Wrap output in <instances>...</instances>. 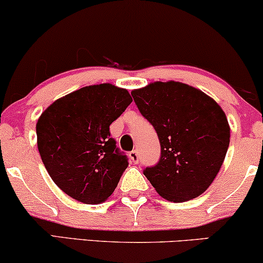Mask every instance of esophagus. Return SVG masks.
<instances>
[{
  "instance_id": "obj_1",
  "label": "esophagus",
  "mask_w": 263,
  "mask_h": 263,
  "mask_svg": "<svg viewBox=\"0 0 263 263\" xmlns=\"http://www.w3.org/2000/svg\"><path fill=\"white\" fill-rule=\"evenodd\" d=\"M128 158H129V160H131V162H134V164H137V162L139 161L138 152H137V151H132V152H129Z\"/></svg>"
}]
</instances>
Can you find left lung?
<instances>
[{
    "mask_svg": "<svg viewBox=\"0 0 263 263\" xmlns=\"http://www.w3.org/2000/svg\"><path fill=\"white\" fill-rule=\"evenodd\" d=\"M160 141L159 162L143 171L162 198L182 202L202 194L227 154L231 128L224 111L200 89L156 81L131 92Z\"/></svg>",
    "mask_w": 263,
    "mask_h": 263,
    "instance_id": "8db88e82",
    "label": "left lung"
}]
</instances>
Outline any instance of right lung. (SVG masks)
I'll use <instances>...</instances> for the list:
<instances>
[{"mask_svg": "<svg viewBox=\"0 0 263 263\" xmlns=\"http://www.w3.org/2000/svg\"><path fill=\"white\" fill-rule=\"evenodd\" d=\"M127 89L86 86L59 98L36 124L46 170L69 197L85 204L105 201L128 165L109 126L131 104Z\"/></svg>", "mask_w": 263, "mask_h": 263, "instance_id": "obj_1", "label": "right lung"}]
</instances>
